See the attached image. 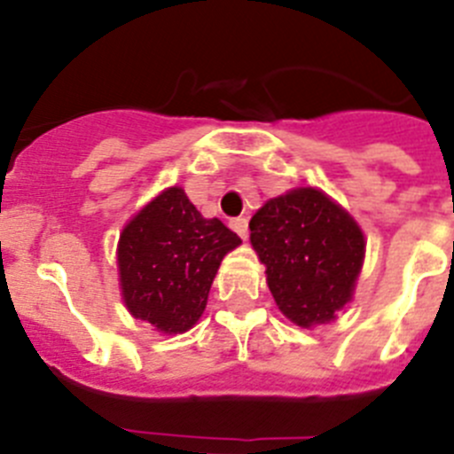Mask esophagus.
Here are the masks:
<instances>
[{
	"mask_svg": "<svg viewBox=\"0 0 454 454\" xmlns=\"http://www.w3.org/2000/svg\"><path fill=\"white\" fill-rule=\"evenodd\" d=\"M231 228L237 232V235L242 237V239H247L248 237V222L244 217L231 219Z\"/></svg>",
	"mask_w": 454,
	"mask_h": 454,
	"instance_id": "obj_1",
	"label": "esophagus"
}]
</instances>
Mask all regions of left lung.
<instances>
[{
    "instance_id": "8db88e82",
    "label": "left lung",
    "mask_w": 454,
    "mask_h": 454,
    "mask_svg": "<svg viewBox=\"0 0 454 454\" xmlns=\"http://www.w3.org/2000/svg\"><path fill=\"white\" fill-rule=\"evenodd\" d=\"M251 244L267 267L278 309L301 328L330 324L353 301L364 264V232L317 187L269 199L253 215Z\"/></svg>"
}]
</instances>
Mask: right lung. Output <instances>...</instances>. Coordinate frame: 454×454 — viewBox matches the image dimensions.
<instances>
[{
  "label": "right lung",
  "mask_w": 454,
  "mask_h": 454,
  "mask_svg": "<svg viewBox=\"0 0 454 454\" xmlns=\"http://www.w3.org/2000/svg\"><path fill=\"white\" fill-rule=\"evenodd\" d=\"M242 239L206 219L185 190L167 187L130 219L117 244L121 298L130 314L162 334L201 318L223 255Z\"/></svg>",
  "instance_id": "right-lung-1"
}]
</instances>
